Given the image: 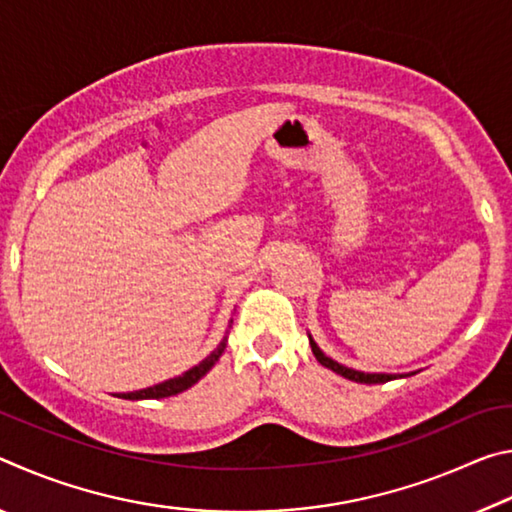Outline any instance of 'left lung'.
I'll return each instance as SVG.
<instances>
[{
  "label": "left lung",
  "instance_id": "8db88e82",
  "mask_svg": "<svg viewBox=\"0 0 512 512\" xmlns=\"http://www.w3.org/2000/svg\"><path fill=\"white\" fill-rule=\"evenodd\" d=\"M309 343H311V352H314V357L318 359L320 366H325L329 370H334L336 375H341L345 379H352V381H359V384H384V381H391L395 379V375H386V372H361V370H352L348 366H341L339 361L329 359L327 354L318 348L314 343V339L309 336ZM413 375V372H411Z\"/></svg>",
  "mask_w": 512,
  "mask_h": 512
}]
</instances>
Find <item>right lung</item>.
Instances as JSON below:
<instances>
[{
  "label": "right lung",
  "instance_id": "1",
  "mask_svg": "<svg viewBox=\"0 0 512 512\" xmlns=\"http://www.w3.org/2000/svg\"><path fill=\"white\" fill-rule=\"evenodd\" d=\"M225 343H228V336H223V341L216 345V350L210 354V357H205L198 366L189 368L187 372H183L180 377H173L162 381V384H155L151 388H142V391H133V393H121L117 397H124V400H160V397H171V395H178L187 391V388H192L198 379L205 377L207 372L212 370V366L225 350Z\"/></svg>",
  "mask_w": 512,
  "mask_h": 512
}]
</instances>
